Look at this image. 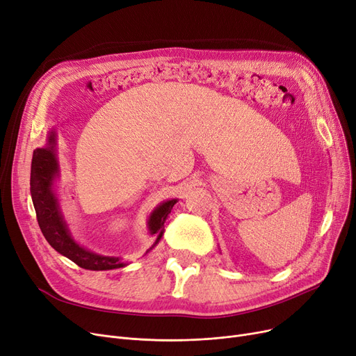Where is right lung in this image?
Segmentation results:
<instances>
[{
  "label": "right lung",
  "instance_id": "obj_1",
  "mask_svg": "<svg viewBox=\"0 0 356 356\" xmlns=\"http://www.w3.org/2000/svg\"><path fill=\"white\" fill-rule=\"evenodd\" d=\"M56 133L49 131V139L46 147H38L33 152L31 172H30V193L33 204H35L38 223L49 245L60 255L75 262L78 266L91 270H107L123 268L126 264L115 257L98 255L86 248L78 245L71 236L70 229L63 220L58 198L52 190L54 178L59 172L56 159ZM178 200H169L162 202L154 211H152L147 227L150 234H156L158 238L154 246L161 241L163 234V223L171 213L172 207ZM152 246V248H154ZM150 248V249H152ZM149 249V250H150ZM147 250V252H149Z\"/></svg>",
  "mask_w": 356,
  "mask_h": 356
}]
</instances>
